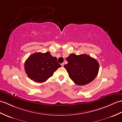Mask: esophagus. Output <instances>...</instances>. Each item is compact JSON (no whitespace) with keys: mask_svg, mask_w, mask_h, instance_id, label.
<instances>
[{"mask_svg":"<svg viewBox=\"0 0 122 122\" xmlns=\"http://www.w3.org/2000/svg\"><path fill=\"white\" fill-rule=\"evenodd\" d=\"M64 63H61V66H64Z\"/></svg>","mask_w":122,"mask_h":122,"instance_id":"34e87169","label":"esophagus"}]
</instances>
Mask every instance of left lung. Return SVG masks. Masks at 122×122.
Returning a JSON list of instances; mask_svg holds the SVG:
<instances>
[{
    "label": "left lung",
    "mask_w": 122,
    "mask_h": 122,
    "mask_svg": "<svg viewBox=\"0 0 122 122\" xmlns=\"http://www.w3.org/2000/svg\"><path fill=\"white\" fill-rule=\"evenodd\" d=\"M66 61L68 63L64 67L70 78L77 85L89 84L98 75L99 69L98 62L88 55L73 53L66 58Z\"/></svg>",
    "instance_id": "8db88e82"
}]
</instances>
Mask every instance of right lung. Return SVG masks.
<instances>
[{
  "instance_id": "obj_1",
  "label": "right lung",
  "mask_w": 122,
  "mask_h": 122,
  "mask_svg": "<svg viewBox=\"0 0 122 122\" xmlns=\"http://www.w3.org/2000/svg\"><path fill=\"white\" fill-rule=\"evenodd\" d=\"M25 71L30 80L37 83L46 81L61 67L56 57L49 52H36L30 55L24 63Z\"/></svg>"
}]
</instances>
